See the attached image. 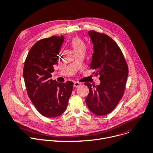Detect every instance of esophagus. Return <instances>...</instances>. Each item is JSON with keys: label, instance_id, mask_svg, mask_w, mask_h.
I'll return each mask as SVG.
<instances>
[{"label": "esophagus", "instance_id": "34e87169", "mask_svg": "<svg viewBox=\"0 0 153 153\" xmlns=\"http://www.w3.org/2000/svg\"><path fill=\"white\" fill-rule=\"evenodd\" d=\"M81 85V84L78 82H74V87H79Z\"/></svg>", "mask_w": 153, "mask_h": 153}]
</instances>
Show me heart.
I'll return each instance as SVG.
<instances>
[{
	"label": "heart",
	"instance_id": "1",
	"mask_svg": "<svg viewBox=\"0 0 153 153\" xmlns=\"http://www.w3.org/2000/svg\"><path fill=\"white\" fill-rule=\"evenodd\" d=\"M71 45L75 52L85 49V45L84 43L81 39L77 37L72 39L71 42Z\"/></svg>",
	"mask_w": 153,
	"mask_h": 153
}]
</instances>
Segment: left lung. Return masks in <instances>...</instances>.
<instances>
[{
    "label": "left lung",
    "instance_id": "left-lung-1",
    "mask_svg": "<svg viewBox=\"0 0 153 153\" xmlns=\"http://www.w3.org/2000/svg\"><path fill=\"white\" fill-rule=\"evenodd\" d=\"M88 34L94 45L88 66L100 76L101 83L97 86L84 84L89 88L85 102L93 113L104 116L112 111L123 97L128 68L123 52L111 38L95 30H90Z\"/></svg>",
    "mask_w": 153,
    "mask_h": 153
}]
</instances>
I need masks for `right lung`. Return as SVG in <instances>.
<instances>
[{"label":"right lung","instance_id":"1","mask_svg":"<svg viewBox=\"0 0 153 153\" xmlns=\"http://www.w3.org/2000/svg\"><path fill=\"white\" fill-rule=\"evenodd\" d=\"M64 39L62 36L38 41L25 62L23 75L27 95L38 111L46 117L63 113L72 91V82L61 83L51 78Z\"/></svg>","mask_w":153,"mask_h":153}]
</instances>
